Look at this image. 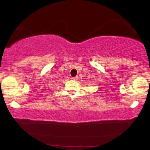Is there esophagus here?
I'll use <instances>...</instances> for the list:
<instances>
[{
	"label": "esophagus",
	"mask_w": 150,
	"mask_h": 150,
	"mask_svg": "<svg viewBox=\"0 0 150 150\" xmlns=\"http://www.w3.org/2000/svg\"><path fill=\"white\" fill-rule=\"evenodd\" d=\"M73 79V80H75V81H77V79H78V77H77H77H73L72 78Z\"/></svg>",
	"instance_id": "1"
}]
</instances>
